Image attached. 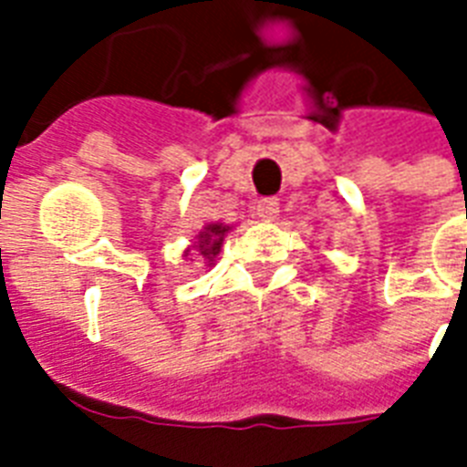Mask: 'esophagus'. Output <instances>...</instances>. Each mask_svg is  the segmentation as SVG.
<instances>
[{"mask_svg":"<svg viewBox=\"0 0 467 467\" xmlns=\"http://www.w3.org/2000/svg\"><path fill=\"white\" fill-rule=\"evenodd\" d=\"M254 218L262 220V223H271V220L278 218V203L274 201V198H269V201H259V203L254 205Z\"/></svg>","mask_w":467,"mask_h":467,"instance_id":"obj_1","label":"esophagus"}]
</instances>
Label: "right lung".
Returning a JSON list of instances; mask_svg holds the SVG:
<instances>
[{"instance_id":"1","label":"right lung","mask_w":467,"mask_h":467,"mask_svg":"<svg viewBox=\"0 0 467 467\" xmlns=\"http://www.w3.org/2000/svg\"><path fill=\"white\" fill-rule=\"evenodd\" d=\"M230 230H233V227L223 225V223H211V225H205L203 230L196 234L193 244L183 249V256H186V259H189V256H196V259H203L205 266H213L215 256L220 254L223 240H225V234L230 233ZM196 259H191V262H196Z\"/></svg>"}]
</instances>
